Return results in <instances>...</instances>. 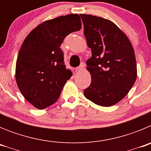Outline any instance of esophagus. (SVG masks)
Masks as SVG:
<instances>
[{
    "label": "esophagus",
    "mask_w": 151,
    "mask_h": 151,
    "mask_svg": "<svg viewBox=\"0 0 151 151\" xmlns=\"http://www.w3.org/2000/svg\"><path fill=\"white\" fill-rule=\"evenodd\" d=\"M84 67H85V63H82L80 64V66H78V67L76 68V72L81 71L82 69H84Z\"/></svg>",
    "instance_id": "esophagus-1"
}]
</instances>
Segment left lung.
Listing matches in <instances>:
<instances>
[{"label": "left lung", "instance_id": "obj_1", "mask_svg": "<svg viewBox=\"0 0 151 151\" xmlns=\"http://www.w3.org/2000/svg\"><path fill=\"white\" fill-rule=\"evenodd\" d=\"M91 57L86 62L91 76L84 95L95 104L115 105L129 93L137 78L133 47L126 35L112 21L80 14Z\"/></svg>", "mask_w": 151, "mask_h": 151}]
</instances>
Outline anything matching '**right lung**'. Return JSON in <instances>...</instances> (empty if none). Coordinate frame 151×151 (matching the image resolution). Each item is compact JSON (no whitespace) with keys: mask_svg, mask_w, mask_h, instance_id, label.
<instances>
[{"mask_svg":"<svg viewBox=\"0 0 151 151\" xmlns=\"http://www.w3.org/2000/svg\"><path fill=\"white\" fill-rule=\"evenodd\" d=\"M81 27L78 14L61 16L38 25L24 40L17 57L16 81L26 101L38 110L54 104L73 76L60 47L66 36Z\"/></svg>","mask_w":151,"mask_h":151,"instance_id":"right-lung-1","label":"right lung"}]
</instances>
